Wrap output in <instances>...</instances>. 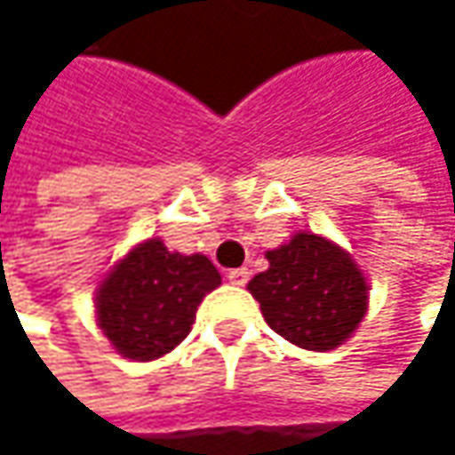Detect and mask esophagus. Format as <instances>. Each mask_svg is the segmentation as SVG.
I'll list each match as a JSON object with an SVG mask.
<instances>
[{"mask_svg": "<svg viewBox=\"0 0 455 455\" xmlns=\"http://www.w3.org/2000/svg\"><path fill=\"white\" fill-rule=\"evenodd\" d=\"M227 279L231 284H236V287H244L247 279H250V271H247V268H231L227 274Z\"/></svg>", "mask_w": 455, "mask_h": 455, "instance_id": "esophagus-1", "label": "esophagus"}]
</instances>
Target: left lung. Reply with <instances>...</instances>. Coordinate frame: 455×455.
Instances as JSON below:
<instances>
[{"label":"left lung","mask_w":455,"mask_h":455,"mask_svg":"<svg viewBox=\"0 0 455 455\" xmlns=\"http://www.w3.org/2000/svg\"><path fill=\"white\" fill-rule=\"evenodd\" d=\"M268 268L247 290L266 323L306 350L339 347L366 316L369 284L358 263L331 239L298 231L266 252Z\"/></svg>","instance_id":"obj_1"}]
</instances>
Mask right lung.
Instances as JSON below:
<instances>
[{"label":"right lung","mask_w":455,"mask_h":455,"mask_svg":"<svg viewBox=\"0 0 455 455\" xmlns=\"http://www.w3.org/2000/svg\"><path fill=\"white\" fill-rule=\"evenodd\" d=\"M221 284L219 268L200 252H171L147 239L121 258L97 287V326L132 361L171 353L192 329L197 306Z\"/></svg>","instance_id":"add662e5"}]
</instances>
